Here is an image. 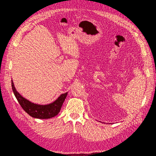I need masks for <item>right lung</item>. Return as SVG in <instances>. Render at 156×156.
I'll return each mask as SVG.
<instances>
[{"mask_svg": "<svg viewBox=\"0 0 156 156\" xmlns=\"http://www.w3.org/2000/svg\"><path fill=\"white\" fill-rule=\"evenodd\" d=\"M11 86L13 93L23 110L32 117L37 119H50L57 115L60 111L62 106L68 94V92H66L64 94H61L57 100H55L52 103L46 105H40L33 103L23 97L16 90L12 80H11Z\"/></svg>", "mask_w": 156, "mask_h": 156, "instance_id": "right-lung-1", "label": "right lung"}]
</instances>
